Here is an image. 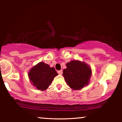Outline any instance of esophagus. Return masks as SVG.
Returning <instances> with one entry per match:
<instances>
[{
    "mask_svg": "<svg viewBox=\"0 0 122 122\" xmlns=\"http://www.w3.org/2000/svg\"><path fill=\"white\" fill-rule=\"evenodd\" d=\"M58 73L59 75H61V74H63V71H62V70H61V71H58Z\"/></svg>",
    "mask_w": 122,
    "mask_h": 122,
    "instance_id": "obj_1",
    "label": "esophagus"
}]
</instances>
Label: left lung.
Segmentation results:
<instances>
[{"instance_id":"1","label":"left lung","mask_w":122,"mask_h":122,"mask_svg":"<svg viewBox=\"0 0 122 122\" xmlns=\"http://www.w3.org/2000/svg\"><path fill=\"white\" fill-rule=\"evenodd\" d=\"M66 66L63 76L70 88L80 90L89 84L92 70L87 64L75 60L66 63Z\"/></svg>"}]
</instances>
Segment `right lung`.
Segmentation results:
<instances>
[{"label":"right lung","instance_id":"right-lung-1","mask_svg":"<svg viewBox=\"0 0 122 122\" xmlns=\"http://www.w3.org/2000/svg\"><path fill=\"white\" fill-rule=\"evenodd\" d=\"M58 73L54 67L44 62H40L33 66L28 73L31 84L40 91H44L49 87Z\"/></svg>","mask_w":122,"mask_h":122}]
</instances>
